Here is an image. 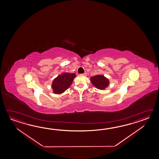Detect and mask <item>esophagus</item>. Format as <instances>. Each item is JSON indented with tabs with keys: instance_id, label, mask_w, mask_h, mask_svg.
<instances>
[{
	"instance_id": "obj_1",
	"label": "esophagus",
	"mask_w": 159,
	"mask_h": 159,
	"mask_svg": "<svg viewBox=\"0 0 159 159\" xmlns=\"http://www.w3.org/2000/svg\"><path fill=\"white\" fill-rule=\"evenodd\" d=\"M82 75H84V76H86V75H87V73H83V74H81Z\"/></svg>"
}]
</instances>
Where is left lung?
Returning <instances> with one entry per match:
<instances>
[{
	"label": "left lung",
	"mask_w": 159,
	"mask_h": 159,
	"mask_svg": "<svg viewBox=\"0 0 159 159\" xmlns=\"http://www.w3.org/2000/svg\"><path fill=\"white\" fill-rule=\"evenodd\" d=\"M91 83L95 88L99 89H104L108 86L109 81L107 78L102 75H97L90 78Z\"/></svg>",
	"instance_id": "obj_1"
}]
</instances>
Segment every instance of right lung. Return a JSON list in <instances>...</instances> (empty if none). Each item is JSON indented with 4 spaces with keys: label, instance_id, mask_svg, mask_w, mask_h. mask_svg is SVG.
<instances>
[{
    "label": "right lung",
    "instance_id": "1",
    "mask_svg": "<svg viewBox=\"0 0 159 159\" xmlns=\"http://www.w3.org/2000/svg\"><path fill=\"white\" fill-rule=\"evenodd\" d=\"M76 75L74 73H64L59 75L55 78L52 84V89L56 94H61L64 92L72 84Z\"/></svg>",
    "mask_w": 159,
    "mask_h": 159
}]
</instances>
